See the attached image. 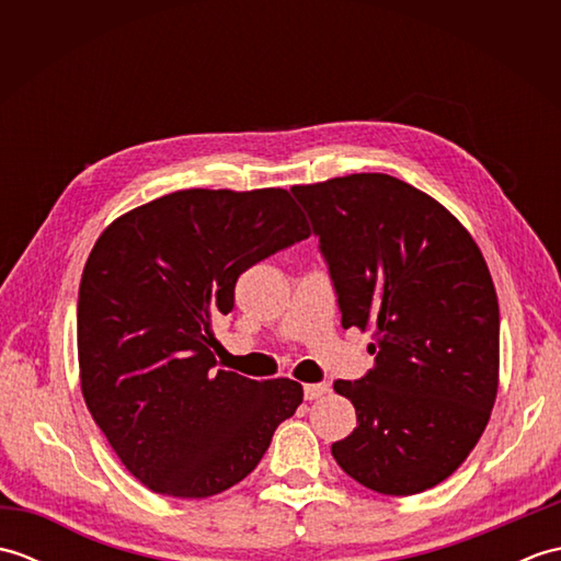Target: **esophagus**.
<instances>
[{"mask_svg": "<svg viewBox=\"0 0 561 561\" xmlns=\"http://www.w3.org/2000/svg\"><path fill=\"white\" fill-rule=\"evenodd\" d=\"M328 392H330V386H328V383H308V386H304L306 400H318V398L328 396Z\"/></svg>", "mask_w": 561, "mask_h": 561, "instance_id": "obj_1", "label": "esophagus"}]
</instances>
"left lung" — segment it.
Here are the masks:
<instances>
[{
    "instance_id": "obj_1",
    "label": "left lung",
    "mask_w": 561,
    "mask_h": 561,
    "mask_svg": "<svg viewBox=\"0 0 561 561\" xmlns=\"http://www.w3.org/2000/svg\"><path fill=\"white\" fill-rule=\"evenodd\" d=\"M337 294L342 328L374 330L371 371L335 380L356 428L340 468L410 496L456 472L496 400L499 304L472 236L436 199L386 173L294 185Z\"/></svg>"
}]
</instances>
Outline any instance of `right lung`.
Listing matches in <instances>:
<instances>
[{
  "mask_svg": "<svg viewBox=\"0 0 561 561\" xmlns=\"http://www.w3.org/2000/svg\"><path fill=\"white\" fill-rule=\"evenodd\" d=\"M311 236L287 190H178L115 219L79 284L81 392L151 492L214 496L255 470L304 388L221 371L211 320L241 274Z\"/></svg>",
  "mask_w": 561,
  "mask_h": 561,
  "instance_id": "1",
  "label": "right lung"
}]
</instances>
